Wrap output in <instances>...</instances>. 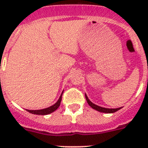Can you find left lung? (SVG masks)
Instances as JSON below:
<instances>
[{
	"instance_id": "8db88e82",
	"label": "left lung",
	"mask_w": 148,
	"mask_h": 148,
	"mask_svg": "<svg viewBox=\"0 0 148 148\" xmlns=\"http://www.w3.org/2000/svg\"><path fill=\"white\" fill-rule=\"evenodd\" d=\"M85 98L86 100H87V103H88L89 105L92 108V109L95 110L99 111V112H101V113H113L116 112V111H118L119 110L121 109V108H115V109H110V108H101L100 106H98L96 104H93L92 102H91L90 100H89L88 97H87V95L85 94Z\"/></svg>"
}]
</instances>
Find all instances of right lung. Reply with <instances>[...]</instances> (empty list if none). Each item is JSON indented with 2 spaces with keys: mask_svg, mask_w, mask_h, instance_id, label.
Wrapping results in <instances>:
<instances>
[{
  "mask_svg": "<svg viewBox=\"0 0 148 148\" xmlns=\"http://www.w3.org/2000/svg\"><path fill=\"white\" fill-rule=\"evenodd\" d=\"M62 94L61 93V96H60L59 99L58 100V101L56 103L53 105L50 106L49 108H45V109L42 110H27V111H28L29 113H32V114H36V115H47L49 114V113H52L53 112H54L55 110L58 109V107L60 106V104H61V99H62Z\"/></svg>",
  "mask_w": 148,
  "mask_h": 148,
  "instance_id": "add662e5",
  "label": "right lung"
}]
</instances>
